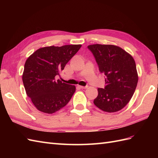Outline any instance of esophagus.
I'll return each mask as SVG.
<instances>
[{"instance_id":"obj_1","label":"esophagus","mask_w":158,"mask_h":158,"mask_svg":"<svg viewBox=\"0 0 158 158\" xmlns=\"http://www.w3.org/2000/svg\"><path fill=\"white\" fill-rule=\"evenodd\" d=\"M79 87L80 88H81V89H86V88H88V85H86V86H82V85H79Z\"/></svg>"}]
</instances>
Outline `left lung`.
<instances>
[{
    "label": "left lung",
    "instance_id": "8db88e82",
    "mask_svg": "<svg viewBox=\"0 0 158 158\" xmlns=\"http://www.w3.org/2000/svg\"><path fill=\"white\" fill-rule=\"evenodd\" d=\"M88 48L94 56L99 71L105 75L106 85L98 89L94 104L104 111H118L129 102L136 88L138 74L135 60L118 46L95 44Z\"/></svg>",
    "mask_w": 158,
    "mask_h": 158
}]
</instances>
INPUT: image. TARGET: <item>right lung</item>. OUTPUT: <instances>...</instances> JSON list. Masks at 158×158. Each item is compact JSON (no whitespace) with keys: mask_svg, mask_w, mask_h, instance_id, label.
Returning <instances> with one entry per match:
<instances>
[{"mask_svg":"<svg viewBox=\"0 0 158 158\" xmlns=\"http://www.w3.org/2000/svg\"><path fill=\"white\" fill-rule=\"evenodd\" d=\"M81 45L45 47L26 60L22 81L26 94L39 110L52 114L65 106L75 92V86L56 80Z\"/></svg>","mask_w":158,"mask_h":158,"instance_id":"add662e5","label":"right lung"}]
</instances>
